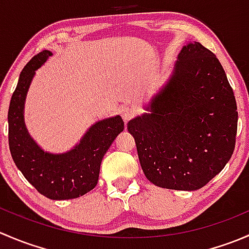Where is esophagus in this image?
Returning a JSON list of instances; mask_svg holds the SVG:
<instances>
[{
  "instance_id": "1",
  "label": "esophagus",
  "mask_w": 249,
  "mask_h": 249,
  "mask_svg": "<svg viewBox=\"0 0 249 249\" xmlns=\"http://www.w3.org/2000/svg\"><path fill=\"white\" fill-rule=\"evenodd\" d=\"M120 114H122V118L124 119V122H127V120H130L135 115V109L131 108V107H122Z\"/></svg>"
}]
</instances>
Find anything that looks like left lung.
<instances>
[{
  "label": "left lung",
  "instance_id": "obj_1",
  "mask_svg": "<svg viewBox=\"0 0 249 249\" xmlns=\"http://www.w3.org/2000/svg\"><path fill=\"white\" fill-rule=\"evenodd\" d=\"M141 117L127 123L145 177L160 188L197 190L231 158L237 106L219 60L199 42L178 54L173 72Z\"/></svg>",
  "mask_w": 249,
  "mask_h": 249
}]
</instances>
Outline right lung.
<instances>
[{
	"label": "right lung",
	"mask_w": 249,
	"mask_h": 249,
	"mask_svg": "<svg viewBox=\"0 0 249 249\" xmlns=\"http://www.w3.org/2000/svg\"><path fill=\"white\" fill-rule=\"evenodd\" d=\"M50 55L49 50L38 53L20 73L8 109L9 149L17 167L37 192L52 200L76 199L96 187L102 158L124 130V122L119 115L100 120L69 152H44L25 126L24 104L36 70Z\"/></svg>",
	"instance_id": "obj_1"
}]
</instances>
